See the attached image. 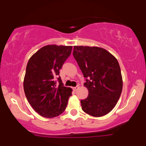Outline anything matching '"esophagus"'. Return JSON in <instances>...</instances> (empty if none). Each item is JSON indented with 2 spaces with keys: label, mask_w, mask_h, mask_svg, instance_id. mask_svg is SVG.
<instances>
[{
  "label": "esophagus",
  "mask_w": 146,
  "mask_h": 146,
  "mask_svg": "<svg viewBox=\"0 0 146 146\" xmlns=\"http://www.w3.org/2000/svg\"><path fill=\"white\" fill-rule=\"evenodd\" d=\"M79 88H80V86H75V87H73V90H75V91H76V90H78L79 89Z\"/></svg>",
  "instance_id": "34e87169"
}]
</instances>
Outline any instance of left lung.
I'll use <instances>...</instances> for the list:
<instances>
[{"label":"left lung","mask_w":146,"mask_h":146,"mask_svg":"<svg viewBox=\"0 0 146 146\" xmlns=\"http://www.w3.org/2000/svg\"><path fill=\"white\" fill-rule=\"evenodd\" d=\"M73 55L84 77L88 95L81 100L82 109L93 117L110 113L120 98L123 81L118 61L98 46H74Z\"/></svg>","instance_id":"1"}]
</instances>
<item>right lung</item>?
<instances>
[{
    "label": "right lung",
    "instance_id": "right-lung-1",
    "mask_svg": "<svg viewBox=\"0 0 146 146\" xmlns=\"http://www.w3.org/2000/svg\"><path fill=\"white\" fill-rule=\"evenodd\" d=\"M72 46L52 44L40 48L30 58L23 82L25 96L41 116L53 118L64 111L72 89L64 86L59 71L71 53ZM58 77L59 84L57 85Z\"/></svg>",
    "mask_w": 146,
    "mask_h": 146
}]
</instances>
